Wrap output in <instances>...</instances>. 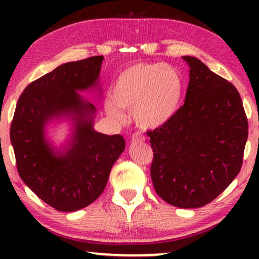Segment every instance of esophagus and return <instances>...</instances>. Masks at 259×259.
Segmentation results:
<instances>
[{
  "label": "esophagus",
  "mask_w": 259,
  "mask_h": 259,
  "mask_svg": "<svg viewBox=\"0 0 259 259\" xmlns=\"http://www.w3.org/2000/svg\"><path fill=\"white\" fill-rule=\"evenodd\" d=\"M145 138L144 134H141L140 132H136L132 136V143H143V141H145Z\"/></svg>",
  "instance_id": "obj_1"
}]
</instances>
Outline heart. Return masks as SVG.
Masks as SVG:
<instances>
[{
    "label": "heart",
    "instance_id": "b5f03b06",
    "mask_svg": "<svg viewBox=\"0 0 259 259\" xmlns=\"http://www.w3.org/2000/svg\"><path fill=\"white\" fill-rule=\"evenodd\" d=\"M184 79L169 65L138 62L116 77L113 97L105 101L106 113L115 120L123 119V111H132L141 128H158L171 120L182 102Z\"/></svg>",
    "mask_w": 259,
    "mask_h": 259
}]
</instances>
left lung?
<instances>
[{"label": "left lung", "instance_id": "left-lung-1", "mask_svg": "<svg viewBox=\"0 0 259 259\" xmlns=\"http://www.w3.org/2000/svg\"><path fill=\"white\" fill-rule=\"evenodd\" d=\"M190 67L185 102L164 126L148 131L151 178L158 196L182 208L215 199L238 175L247 140V118L238 91L199 59Z\"/></svg>", "mask_w": 259, "mask_h": 259}]
</instances>
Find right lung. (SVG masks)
Returning <instances> with one entry per match:
<instances>
[{
	"label": "right lung",
	"mask_w": 259,
	"mask_h": 259,
	"mask_svg": "<svg viewBox=\"0 0 259 259\" xmlns=\"http://www.w3.org/2000/svg\"><path fill=\"white\" fill-rule=\"evenodd\" d=\"M104 56L67 62L33 81L17 101L10 141L23 183L58 211L73 212L104 192L112 166L125 150L120 134L93 130L97 108L77 91L97 87ZM54 117L73 120V137L62 151L45 138Z\"/></svg>",
	"instance_id": "1"
}]
</instances>
